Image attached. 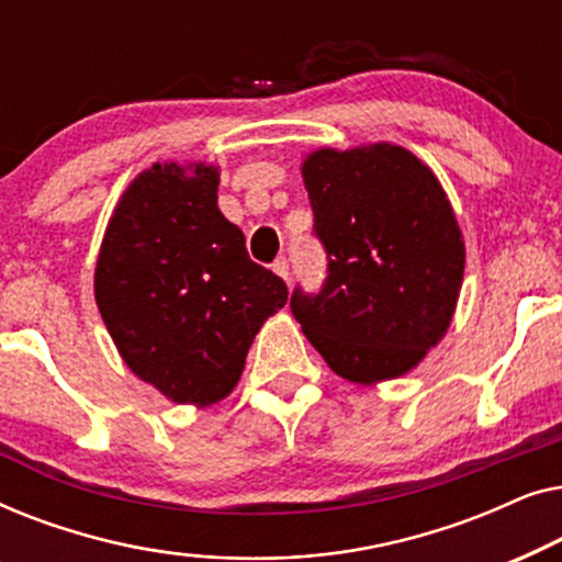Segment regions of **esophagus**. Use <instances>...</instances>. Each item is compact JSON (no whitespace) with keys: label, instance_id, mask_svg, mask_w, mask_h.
Instances as JSON below:
<instances>
[{"label":"esophagus","instance_id":"esophagus-1","mask_svg":"<svg viewBox=\"0 0 562 562\" xmlns=\"http://www.w3.org/2000/svg\"><path fill=\"white\" fill-rule=\"evenodd\" d=\"M273 273H276V276H281V279L289 283V260H286V258H279V260H276V263H273Z\"/></svg>","mask_w":562,"mask_h":562}]
</instances>
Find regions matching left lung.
<instances>
[{
	"label": "left lung",
	"mask_w": 562,
	"mask_h": 562,
	"mask_svg": "<svg viewBox=\"0 0 562 562\" xmlns=\"http://www.w3.org/2000/svg\"><path fill=\"white\" fill-rule=\"evenodd\" d=\"M302 179L327 250L319 294L291 296L306 340L345 381L398 379L448 333L465 240L442 183L394 143L317 148Z\"/></svg>",
	"instance_id": "1"
}]
</instances>
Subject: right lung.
<instances>
[{"label":"right lung","instance_id":"add662e5","mask_svg":"<svg viewBox=\"0 0 562 562\" xmlns=\"http://www.w3.org/2000/svg\"><path fill=\"white\" fill-rule=\"evenodd\" d=\"M214 164H153L106 222L94 299L117 352L168 402L233 394L268 317L286 304L279 276L252 263L217 206Z\"/></svg>","mask_w":562,"mask_h":562}]
</instances>
